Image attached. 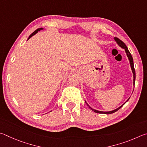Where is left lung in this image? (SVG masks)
<instances>
[{"label": "left lung", "instance_id": "obj_1", "mask_svg": "<svg viewBox=\"0 0 147 147\" xmlns=\"http://www.w3.org/2000/svg\"><path fill=\"white\" fill-rule=\"evenodd\" d=\"M115 40L116 41L117 43L119 45V46H121V47L124 48L125 50L126 51V53H127V55L128 57V59H129L130 61V66H131V68H132V72H133V74H134V84H135V79H136V71H135V69H134V61H133V58H132V55H131V53H130L129 50H128V48L127 47V46H126L125 44L123 42L122 40H121L119 38H118L117 37H115ZM130 99V98H129ZM86 105H88V107L92 111H94V112L96 113H98V114H112V113H114L115 112H117L118 110H119L121 108L123 105H122V106H121L120 107L118 108V109H115L114 110H112V111H110V112H101V111H98V110H94L93 109H92V108L89 106V105L86 103Z\"/></svg>", "mask_w": 147, "mask_h": 147}]
</instances>
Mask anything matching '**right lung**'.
Masks as SVG:
<instances>
[{"instance_id":"add662e5","label":"right lung","mask_w":147,"mask_h":147,"mask_svg":"<svg viewBox=\"0 0 147 147\" xmlns=\"http://www.w3.org/2000/svg\"><path fill=\"white\" fill-rule=\"evenodd\" d=\"M43 29V28H38V29H37V30H36L35 31V32H33L32 33V34H31L30 35V37H28V39H29V38H30L31 37H32V36L33 35H34L35 34H36V33H37L38 32V31H40V30H42Z\"/></svg>"}]
</instances>
